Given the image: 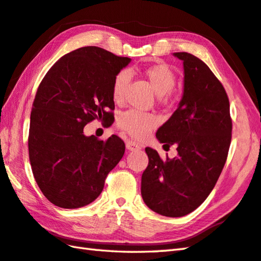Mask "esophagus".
I'll return each mask as SVG.
<instances>
[{
    "mask_svg": "<svg viewBox=\"0 0 261 261\" xmlns=\"http://www.w3.org/2000/svg\"><path fill=\"white\" fill-rule=\"evenodd\" d=\"M125 147H126L127 150H131V151H134V150H139V149L141 148L139 145H138V143H137L136 141H132V140L126 141V143H125Z\"/></svg>",
    "mask_w": 261,
    "mask_h": 261,
    "instance_id": "esophagus-1",
    "label": "esophagus"
}]
</instances>
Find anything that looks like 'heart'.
<instances>
[{
    "label": "heart",
    "instance_id": "b5f03b06",
    "mask_svg": "<svg viewBox=\"0 0 261 261\" xmlns=\"http://www.w3.org/2000/svg\"><path fill=\"white\" fill-rule=\"evenodd\" d=\"M148 81L158 95L169 94L176 85V76L167 65L154 64L143 70ZM130 73L127 70L119 71L113 80L112 97L115 102L123 99L124 93L130 83ZM157 125V119L152 114L143 113L137 110H129L122 113L118 119V126L131 137L141 139L146 137L152 127Z\"/></svg>",
    "mask_w": 261,
    "mask_h": 261
}]
</instances>
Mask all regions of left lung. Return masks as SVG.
Masks as SVG:
<instances>
[{
	"label": "left lung",
	"instance_id": "left-lung-1",
	"mask_svg": "<svg viewBox=\"0 0 261 261\" xmlns=\"http://www.w3.org/2000/svg\"><path fill=\"white\" fill-rule=\"evenodd\" d=\"M184 65V92L178 108L159 127L164 146H177L166 160L146 148L149 164L141 177V195L160 215L179 218L193 212L212 192L228 157L232 120L223 85L208 66L188 53H175Z\"/></svg>",
	"mask_w": 261,
	"mask_h": 261
}]
</instances>
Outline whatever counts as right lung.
Listing matches in <instances>:
<instances>
[{
  "label": "right lung",
  "mask_w": 261,
  "mask_h": 261,
  "mask_svg": "<svg viewBox=\"0 0 261 261\" xmlns=\"http://www.w3.org/2000/svg\"><path fill=\"white\" fill-rule=\"evenodd\" d=\"M130 62L103 48L82 47L57 60L39 85L30 116L29 158L39 188L56 206L77 208L95 201L123 157L121 138L86 137L84 126L113 118V80Z\"/></svg>",
  "instance_id": "obj_1"
}]
</instances>
